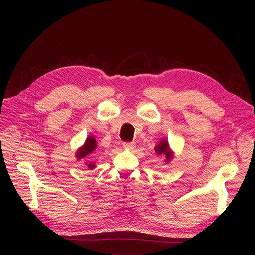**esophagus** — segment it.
I'll list each match as a JSON object with an SVG mask.
<instances>
[{
    "mask_svg": "<svg viewBox=\"0 0 255 255\" xmlns=\"http://www.w3.org/2000/svg\"><path fill=\"white\" fill-rule=\"evenodd\" d=\"M122 145L127 150H134L136 148V144L134 142H125Z\"/></svg>",
    "mask_w": 255,
    "mask_h": 255,
    "instance_id": "obj_1",
    "label": "esophagus"
}]
</instances>
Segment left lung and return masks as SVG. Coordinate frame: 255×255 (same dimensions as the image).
<instances>
[{"instance_id":"obj_1","label":"left lung","mask_w":255,"mask_h":255,"mask_svg":"<svg viewBox=\"0 0 255 255\" xmlns=\"http://www.w3.org/2000/svg\"><path fill=\"white\" fill-rule=\"evenodd\" d=\"M155 152L157 153V155L164 156V161L165 163H169L171 161L174 157V153L170 149V145H169V142L167 139H161L156 145H155Z\"/></svg>"}]
</instances>
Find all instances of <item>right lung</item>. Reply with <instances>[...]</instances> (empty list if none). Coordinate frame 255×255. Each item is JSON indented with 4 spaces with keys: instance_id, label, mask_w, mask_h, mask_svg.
Returning <instances> with one entry per match:
<instances>
[{
    "instance_id": "1",
    "label": "right lung",
    "mask_w": 255,
    "mask_h": 255,
    "mask_svg": "<svg viewBox=\"0 0 255 255\" xmlns=\"http://www.w3.org/2000/svg\"><path fill=\"white\" fill-rule=\"evenodd\" d=\"M97 141H96V138L94 136H88L86 138V140H85L84 144L78 149V152L75 154V157L78 160H81L82 158H85L86 156H88L89 154L94 153L97 149ZM86 166L90 169H95L96 165L92 164V163H86Z\"/></svg>"
}]
</instances>
